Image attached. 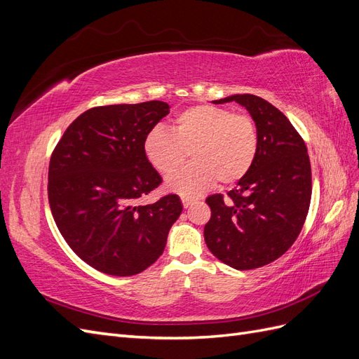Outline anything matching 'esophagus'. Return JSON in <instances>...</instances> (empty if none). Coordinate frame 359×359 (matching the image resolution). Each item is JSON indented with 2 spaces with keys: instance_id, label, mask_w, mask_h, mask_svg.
<instances>
[{
  "instance_id": "1",
  "label": "esophagus",
  "mask_w": 359,
  "mask_h": 359,
  "mask_svg": "<svg viewBox=\"0 0 359 359\" xmlns=\"http://www.w3.org/2000/svg\"><path fill=\"white\" fill-rule=\"evenodd\" d=\"M181 201H182V206H184V208H189V206H191L193 203H196V202H198V199H196V198L186 196V194H182V196H181Z\"/></svg>"
}]
</instances>
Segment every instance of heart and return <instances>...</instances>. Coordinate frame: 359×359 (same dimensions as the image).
Here are the masks:
<instances>
[{"instance_id": "1", "label": "heart", "mask_w": 359, "mask_h": 359, "mask_svg": "<svg viewBox=\"0 0 359 359\" xmlns=\"http://www.w3.org/2000/svg\"><path fill=\"white\" fill-rule=\"evenodd\" d=\"M259 148L255 121L226 107L198 104L173 118L170 132L154 128L144 139L147 160L168 173L191 151L190 165L169 173L166 189L186 196L199 194L219 180L231 186L252 169Z\"/></svg>"}]
</instances>
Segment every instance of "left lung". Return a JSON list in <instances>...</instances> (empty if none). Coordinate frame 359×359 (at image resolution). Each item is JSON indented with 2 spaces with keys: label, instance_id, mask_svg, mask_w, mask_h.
<instances>
[{
  "label": "left lung",
  "instance_id": "8db88e82",
  "mask_svg": "<svg viewBox=\"0 0 359 359\" xmlns=\"http://www.w3.org/2000/svg\"><path fill=\"white\" fill-rule=\"evenodd\" d=\"M257 127L259 148L252 169L227 193L206 203L211 219L203 236L210 252L235 269L274 262L295 243L309 212L311 166L307 147L283 112L253 94H233Z\"/></svg>",
  "mask_w": 359,
  "mask_h": 359
}]
</instances>
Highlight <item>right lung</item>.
<instances>
[{"label":"right lung","instance_id":"1","mask_svg":"<svg viewBox=\"0 0 359 359\" xmlns=\"http://www.w3.org/2000/svg\"><path fill=\"white\" fill-rule=\"evenodd\" d=\"M168 114L158 100L93 107L69 126L50 157L53 220L73 252L100 273L127 277L153 265L182 212L177 194L136 203L161 182L144 139Z\"/></svg>","mask_w":359,"mask_h":359}]
</instances>
